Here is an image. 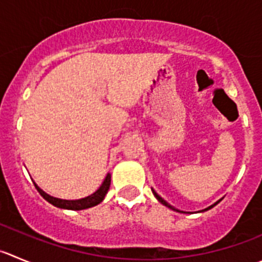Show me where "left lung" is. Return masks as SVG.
Instances as JSON below:
<instances>
[{
	"label": "left lung",
	"instance_id": "8db88e82",
	"mask_svg": "<svg viewBox=\"0 0 262 262\" xmlns=\"http://www.w3.org/2000/svg\"><path fill=\"white\" fill-rule=\"evenodd\" d=\"M151 191H153L154 196H156V198H157V199H158V201H159V202H161V203H162V204H163V206H166V207L171 208V210H173V211H178V212H181V211L176 210V208H175V207H172V206H171V204H168V203H167V202H166V201H164V199H163V198H162V196H159V195H158V194H157V193H156V191H154V190H153V189H151ZM220 201H221V199H220ZM220 201H217V202H216V203H213V204H212V206H210V207H207V208H206V210H203V211H207V210H210V208H212V207H213V206H216V204H217V203H219V202H220Z\"/></svg>",
	"mask_w": 262,
	"mask_h": 262
}]
</instances>
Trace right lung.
Here are the masks:
<instances>
[{
  "mask_svg": "<svg viewBox=\"0 0 262 262\" xmlns=\"http://www.w3.org/2000/svg\"><path fill=\"white\" fill-rule=\"evenodd\" d=\"M34 186L38 190V193L46 199L49 203H51L52 206L58 208H64V210H73V211H79V210H86V208L94 207L96 204H99L100 202H103V199L105 198L106 193L109 190V186H111V173L106 175V178L104 179L103 184L100 185V188L95 191L91 195L86 196V198L82 199H76V201H68V199H60V198H55V196L49 195L47 193H45L36 183H34Z\"/></svg>",
  "mask_w": 262,
  "mask_h": 262,
  "instance_id": "add662e5",
  "label": "right lung"
}]
</instances>
